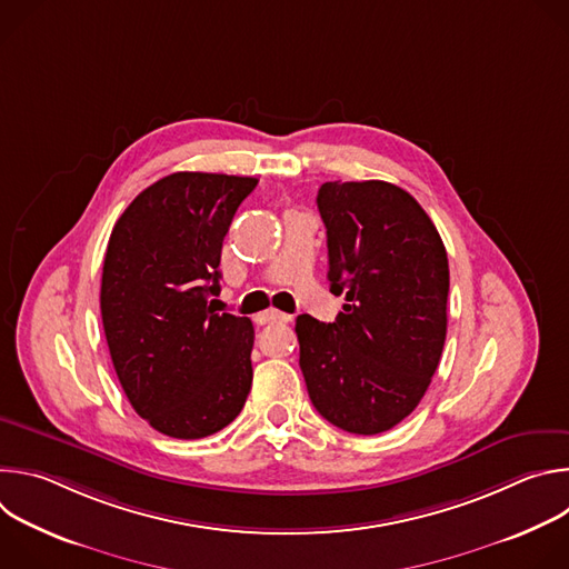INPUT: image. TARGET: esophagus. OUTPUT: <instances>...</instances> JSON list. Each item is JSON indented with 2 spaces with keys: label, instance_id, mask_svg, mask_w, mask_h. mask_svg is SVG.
<instances>
[{
  "label": "esophagus",
  "instance_id": "34e87169",
  "mask_svg": "<svg viewBox=\"0 0 569 569\" xmlns=\"http://www.w3.org/2000/svg\"><path fill=\"white\" fill-rule=\"evenodd\" d=\"M257 321L259 323H286V321H290V315L279 312V310H266L263 315L257 317Z\"/></svg>",
  "mask_w": 569,
  "mask_h": 569
}]
</instances>
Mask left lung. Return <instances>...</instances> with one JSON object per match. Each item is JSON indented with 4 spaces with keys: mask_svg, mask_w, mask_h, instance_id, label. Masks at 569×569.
<instances>
[{
    "mask_svg": "<svg viewBox=\"0 0 569 569\" xmlns=\"http://www.w3.org/2000/svg\"><path fill=\"white\" fill-rule=\"evenodd\" d=\"M333 323L297 317L299 367L315 410L353 435H380L415 412L448 327V254L423 207L382 180L323 182Z\"/></svg>",
    "mask_w": 569,
    "mask_h": 569,
    "instance_id": "8db88e82",
    "label": "left lung"
}]
</instances>
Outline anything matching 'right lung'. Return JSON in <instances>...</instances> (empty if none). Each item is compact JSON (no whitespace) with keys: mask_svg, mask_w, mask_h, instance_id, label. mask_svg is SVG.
Listing matches in <instances>:
<instances>
[{"mask_svg":"<svg viewBox=\"0 0 569 569\" xmlns=\"http://www.w3.org/2000/svg\"><path fill=\"white\" fill-rule=\"evenodd\" d=\"M257 178L173 173L117 220L101 279V317L134 412L173 439L229 426L252 387L254 327L216 312L220 252Z\"/></svg>","mask_w":569,"mask_h":569,"instance_id":"right-lung-1","label":"right lung"}]
</instances>
